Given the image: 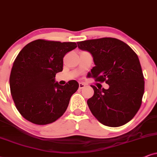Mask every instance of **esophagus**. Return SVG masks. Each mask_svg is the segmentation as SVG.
<instances>
[{
    "mask_svg": "<svg viewBox=\"0 0 157 157\" xmlns=\"http://www.w3.org/2000/svg\"><path fill=\"white\" fill-rule=\"evenodd\" d=\"M85 87V85L84 84V83H82V82L79 83V88H80V89L84 88Z\"/></svg>",
    "mask_w": 157,
    "mask_h": 157,
    "instance_id": "34e87169",
    "label": "esophagus"
}]
</instances>
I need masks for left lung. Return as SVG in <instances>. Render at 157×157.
Here are the masks:
<instances>
[{
	"mask_svg": "<svg viewBox=\"0 0 157 157\" xmlns=\"http://www.w3.org/2000/svg\"><path fill=\"white\" fill-rule=\"evenodd\" d=\"M81 50L93 57L91 77L109 88L91 87L94 94L87 101L93 116L101 124L120 127L130 122L139 110L144 93V77L139 59L123 41L113 37L77 42Z\"/></svg>",
	"mask_w": 157,
	"mask_h": 157,
	"instance_id": "8db88e82",
	"label": "left lung"
}]
</instances>
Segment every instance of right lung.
Instances as JSON below:
<instances>
[{
    "mask_svg": "<svg viewBox=\"0 0 157 157\" xmlns=\"http://www.w3.org/2000/svg\"><path fill=\"white\" fill-rule=\"evenodd\" d=\"M76 48L75 42L38 39L19 53L10 75V89L17 110L29 122L50 124L67 110L79 84L70 80L60 85L55 77L63 70L65 54Z\"/></svg>",
    "mask_w": 157,
    "mask_h": 157,
    "instance_id": "1",
    "label": "right lung"
}]
</instances>
